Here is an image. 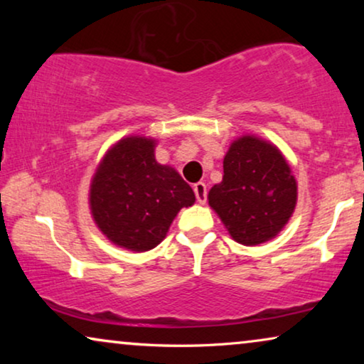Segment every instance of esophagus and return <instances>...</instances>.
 I'll return each instance as SVG.
<instances>
[{
    "mask_svg": "<svg viewBox=\"0 0 364 364\" xmlns=\"http://www.w3.org/2000/svg\"><path fill=\"white\" fill-rule=\"evenodd\" d=\"M193 192H196L197 202L198 203H205L207 202V186L203 182H198L193 186Z\"/></svg>",
    "mask_w": 364,
    "mask_h": 364,
    "instance_id": "1",
    "label": "esophagus"
}]
</instances>
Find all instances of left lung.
Instances as JSON below:
<instances>
[{
  "mask_svg": "<svg viewBox=\"0 0 364 364\" xmlns=\"http://www.w3.org/2000/svg\"><path fill=\"white\" fill-rule=\"evenodd\" d=\"M233 240L258 245L270 240L290 220L296 205V181L275 146L243 136L223 159V178L208 192Z\"/></svg>",
  "mask_w": 364,
  "mask_h": 364,
  "instance_id": "left-lung-1",
  "label": "left lung"
}]
</instances>
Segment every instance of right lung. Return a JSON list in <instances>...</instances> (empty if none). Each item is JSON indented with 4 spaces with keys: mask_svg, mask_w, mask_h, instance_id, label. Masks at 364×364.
Listing matches in <instances>:
<instances>
[{
    "mask_svg": "<svg viewBox=\"0 0 364 364\" xmlns=\"http://www.w3.org/2000/svg\"><path fill=\"white\" fill-rule=\"evenodd\" d=\"M146 137L119 141L99 164L91 183V212L112 243L132 252L157 247L182 207L196 202L192 187L154 157Z\"/></svg>",
    "mask_w": 364,
    "mask_h": 364,
    "instance_id": "add662e5",
    "label": "right lung"
}]
</instances>
